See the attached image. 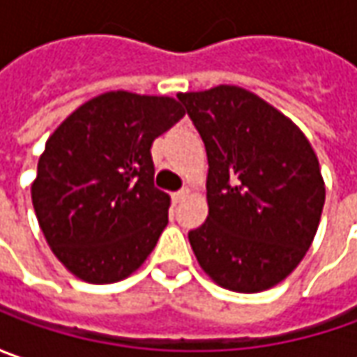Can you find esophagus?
I'll list each match as a JSON object with an SVG mask.
<instances>
[{"label":"esophagus","mask_w":357,"mask_h":357,"mask_svg":"<svg viewBox=\"0 0 357 357\" xmlns=\"http://www.w3.org/2000/svg\"><path fill=\"white\" fill-rule=\"evenodd\" d=\"M188 197V188H181V190H176V192H172V202H181L183 199Z\"/></svg>","instance_id":"obj_1"}]
</instances>
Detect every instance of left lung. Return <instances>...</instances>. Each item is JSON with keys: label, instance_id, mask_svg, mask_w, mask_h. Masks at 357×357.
<instances>
[{"label": "left lung", "instance_id": "obj_1", "mask_svg": "<svg viewBox=\"0 0 357 357\" xmlns=\"http://www.w3.org/2000/svg\"><path fill=\"white\" fill-rule=\"evenodd\" d=\"M208 157L206 222L188 232L218 286L254 294L282 282L310 248L326 186L318 157L288 117L250 91L178 93Z\"/></svg>", "mask_w": 357, "mask_h": 357}]
</instances>
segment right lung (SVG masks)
Wrapping results in <instances>:
<instances>
[{
	"instance_id": "1",
	"label": "right lung",
	"mask_w": 357,
	"mask_h": 357,
	"mask_svg": "<svg viewBox=\"0 0 357 357\" xmlns=\"http://www.w3.org/2000/svg\"><path fill=\"white\" fill-rule=\"evenodd\" d=\"M183 117L172 97L109 91L47 139L31 200L51 250L77 278L123 280L157 246L171 199L155 186L151 146Z\"/></svg>"
}]
</instances>
